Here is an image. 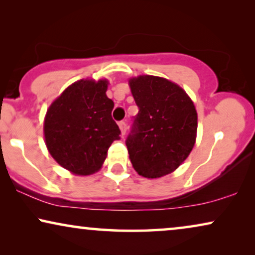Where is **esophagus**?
Here are the masks:
<instances>
[{
	"label": "esophagus",
	"instance_id": "1",
	"mask_svg": "<svg viewBox=\"0 0 255 255\" xmlns=\"http://www.w3.org/2000/svg\"><path fill=\"white\" fill-rule=\"evenodd\" d=\"M118 125H120V128H121V132H122V135L125 134V132H127V128H128V125L127 123H125L124 121H122L118 123Z\"/></svg>",
	"mask_w": 255,
	"mask_h": 255
}]
</instances>
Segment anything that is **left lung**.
Segmentation results:
<instances>
[{
  "label": "left lung",
  "instance_id": "left-lung-1",
  "mask_svg": "<svg viewBox=\"0 0 255 255\" xmlns=\"http://www.w3.org/2000/svg\"><path fill=\"white\" fill-rule=\"evenodd\" d=\"M139 108L125 144L139 175L156 179L188 158L196 140L197 113L187 93L169 80L139 75L128 80Z\"/></svg>",
  "mask_w": 255,
  "mask_h": 255
}]
</instances>
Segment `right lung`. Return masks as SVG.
Instances as JSON below:
<instances>
[{"instance_id": "obj_1", "label": "right lung", "mask_w": 255, "mask_h": 255, "mask_svg": "<svg viewBox=\"0 0 255 255\" xmlns=\"http://www.w3.org/2000/svg\"><path fill=\"white\" fill-rule=\"evenodd\" d=\"M107 80H80L67 87L47 109L45 144L53 159L75 175L101 169L121 130L111 117L114 102Z\"/></svg>"}]
</instances>
